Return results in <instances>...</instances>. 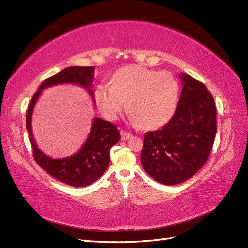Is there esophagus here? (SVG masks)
<instances>
[{"mask_svg": "<svg viewBox=\"0 0 248 248\" xmlns=\"http://www.w3.org/2000/svg\"><path fill=\"white\" fill-rule=\"evenodd\" d=\"M131 136H132V134H131V133H129V132H127V131H125V130H122V131H121V138H122V140H129V139H131Z\"/></svg>", "mask_w": 248, "mask_h": 248, "instance_id": "esophagus-1", "label": "esophagus"}]
</instances>
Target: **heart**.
Instances as JSON below:
<instances>
[{
	"label": "heart",
	"instance_id": "1",
	"mask_svg": "<svg viewBox=\"0 0 248 248\" xmlns=\"http://www.w3.org/2000/svg\"><path fill=\"white\" fill-rule=\"evenodd\" d=\"M178 94V84L171 74L128 65L114 74L110 84H99L94 98L101 113L109 120L119 118L127 100L133 122L143 128H157L172 118Z\"/></svg>",
	"mask_w": 248,
	"mask_h": 248
}]
</instances>
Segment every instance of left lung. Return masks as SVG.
<instances>
[{
  "label": "left lung",
  "instance_id": "1",
  "mask_svg": "<svg viewBox=\"0 0 248 248\" xmlns=\"http://www.w3.org/2000/svg\"><path fill=\"white\" fill-rule=\"evenodd\" d=\"M183 89L170 121L144 134L140 161L146 172L162 185L191 178L205 164L217 133V107L205 85L182 74Z\"/></svg>",
  "mask_w": 248,
  "mask_h": 248
}]
</instances>
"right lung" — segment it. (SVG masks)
<instances>
[{"instance_id":"right-lung-1","label":"right lung","mask_w":248,"mask_h":248,"mask_svg":"<svg viewBox=\"0 0 248 248\" xmlns=\"http://www.w3.org/2000/svg\"><path fill=\"white\" fill-rule=\"evenodd\" d=\"M93 73V66H70L43 81L38 91L32 95L27 113V129L30 133L32 156L37 164L59 182L77 187L91 185L106 172L109 163V150L121 139L117 126L100 118H94L86 142L79 152L71 157L52 159L38 149L32 139L31 115L42 90L54 85L64 83L80 85L87 88L93 98L94 93L90 89Z\"/></svg>"}]
</instances>
